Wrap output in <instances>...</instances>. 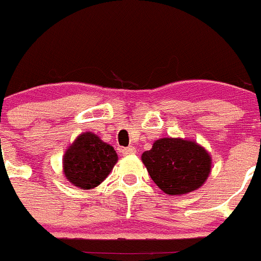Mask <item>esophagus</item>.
<instances>
[{
  "instance_id": "34e87169",
  "label": "esophagus",
  "mask_w": 261,
  "mask_h": 261,
  "mask_svg": "<svg viewBox=\"0 0 261 261\" xmlns=\"http://www.w3.org/2000/svg\"><path fill=\"white\" fill-rule=\"evenodd\" d=\"M135 153H136V149L133 147V145L122 149V154H123V156H130V154H135Z\"/></svg>"
}]
</instances>
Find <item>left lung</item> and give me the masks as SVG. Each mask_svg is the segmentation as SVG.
<instances>
[{
	"label": "left lung",
	"instance_id": "obj_1",
	"mask_svg": "<svg viewBox=\"0 0 261 261\" xmlns=\"http://www.w3.org/2000/svg\"><path fill=\"white\" fill-rule=\"evenodd\" d=\"M142 161L152 180L166 195H185L204 185L212 170V156L195 140L161 138Z\"/></svg>",
	"mask_w": 261,
	"mask_h": 261
}]
</instances>
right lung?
<instances>
[{
  "label": "right lung",
  "mask_w": 261,
  "mask_h": 261,
  "mask_svg": "<svg viewBox=\"0 0 261 261\" xmlns=\"http://www.w3.org/2000/svg\"><path fill=\"white\" fill-rule=\"evenodd\" d=\"M117 161L114 148L88 131L81 134L63 154V174L74 186L91 190L110 174Z\"/></svg>",
  "instance_id": "1"
}]
</instances>
